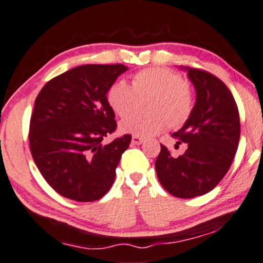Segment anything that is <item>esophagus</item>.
<instances>
[{"instance_id":"1","label":"esophagus","mask_w":263,"mask_h":263,"mask_svg":"<svg viewBox=\"0 0 263 263\" xmlns=\"http://www.w3.org/2000/svg\"><path fill=\"white\" fill-rule=\"evenodd\" d=\"M143 142V138L142 137H140V136H132V143H134V145H141V143Z\"/></svg>"}]
</instances>
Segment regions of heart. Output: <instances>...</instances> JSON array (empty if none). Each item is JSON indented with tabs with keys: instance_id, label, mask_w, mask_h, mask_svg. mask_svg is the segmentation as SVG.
<instances>
[{
	"instance_id": "obj_1",
	"label": "heart",
	"mask_w": 263,
	"mask_h": 263,
	"mask_svg": "<svg viewBox=\"0 0 263 263\" xmlns=\"http://www.w3.org/2000/svg\"><path fill=\"white\" fill-rule=\"evenodd\" d=\"M152 94L149 107L152 112L137 114L125 118L120 128L126 134L151 137L161 134L170 125L181 126L193 109V93L174 71L163 67H148L132 77L131 86L125 81H116L107 91L109 107L120 117L134 110L137 97Z\"/></svg>"
}]
</instances>
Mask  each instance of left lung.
I'll return each mask as SVG.
<instances>
[{
  "label": "left lung",
  "mask_w": 263,
  "mask_h": 263,
  "mask_svg": "<svg viewBox=\"0 0 263 263\" xmlns=\"http://www.w3.org/2000/svg\"><path fill=\"white\" fill-rule=\"evenodd\" d=\"M182 68L195 86L196 102L182 128L172 136L187 143V149L174 157L161 145L155 166L167 192L192 198L212 191L227 174L237 151L241 126L236 101L220 79L198 68Z\"/></svg>",
  "instance_id": "obj_1"
}]
</instances>
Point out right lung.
<instances>
[{"label":"right lung","mask_w":263,"mask_h":263,"mask_svg":"<svg viewBox=\"0 0 263 263\" xmlns=\"http://www.w3.org/2000/svg\"><path fill=\"white\" fill-rule=\"evenodd\" d=\"M127 70L121 63L79 66L48 81L36 97L31 154L43 178L63 197L92 202L111 189L132 137L105 143L117 127L107 91Z\"/></svg>","instance_id":"add662e5"}]
</instances>
